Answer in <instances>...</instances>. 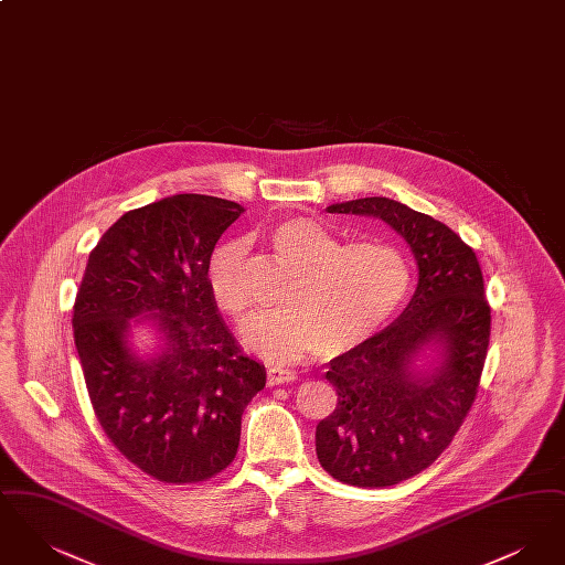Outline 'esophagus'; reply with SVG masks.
<instances>
[{
	"label": "esophagus",
	"mask_w": 565,
	"mask_h": 565,
	"mask_svg": "<svg viewBox=\"0 0 565 565\" xmlns=\"http://www.w3.org/2000/svg\"><path fill=\"white\" fill-rule=\"evenodd\" d=\"M267 381H269L270 387H273V385H284V383L296 381V373L295 371H288V369L270 366L269 371H267Z\"/></svg>",
	"instance_id": "34e87169"
}]
</instances>
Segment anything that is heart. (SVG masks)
<instances>
[{
    "label": "heart",
    "mask_w": 565,
    "mask_h": 565,
    "mask_svg": "<svg viewBox=\"0 0 565 565\" xmlns=\"http://www.w3.org/2000/svg\"><path fill=\"white\" fill-rule=\"evenodd\" d=\"M270 245L295 275L284 307L243 323V345L273 360L292 362L318 350L337 358L364 343L401 309L411 288L403 252L381 239L343 243L311 217H288L270 231ZM242 242L222 243L207 265L215 307L242 318L249 307Z\"/></svg>",
    "instance_id": "1"
}]
</instances>
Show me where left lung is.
<instances>
[{"label":"left lung","mask_w":565,"mask_h":565,"mask_svg":"<svg viewBox=\"0 0 565 565\" xmlns=\"http://www.w3.org/2000/svg\"><path fill=\"white\" fill-rule=\"evenodd\" d=\"M373 215L411 247L419 281L398 320L330 360L337 406L318 424L323 470L353 487H390L426 470L454 440L477 398L491 332L477 254L447 224L385 196L326 207ZM434 347L437 364L417 370Z\"/></svg>","instance_id":"left-lung-1"}]
</instances>
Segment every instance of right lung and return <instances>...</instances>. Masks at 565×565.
<instances>
[{
  "label": "right lung",
  "mask_w": 565,
  "mask_h": 565,
  "mask_svg": "<svg viewBox=\"0 0 565 565\" xmlns=\"http://www.w3.org/2000/svg\"><path fill=\"white\" fill-rule=\"evenodd\" d=\"M243 207L175 194L120 215L88 256L74 302V341L95 415L114 447L162 483L222 472L242 438L247 403L267 371L247 358L217 313L207 265ZM150 321L162 350L128 341Z\"/></svg>",
  "instance_id": "add662e5"
}]
</instances>
